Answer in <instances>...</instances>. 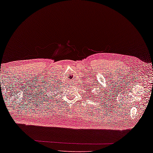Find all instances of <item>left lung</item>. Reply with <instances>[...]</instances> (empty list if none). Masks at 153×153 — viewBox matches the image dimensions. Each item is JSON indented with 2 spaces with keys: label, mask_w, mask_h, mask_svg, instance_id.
Masks as SVG:
<instances>
[{
  "label": "left lung",
  "mask_w": 153,
  "mask_h": 153,
  "mask_svg": "<svg viewBox=\"0 0 153 153\" xmlns=\"http://www.w3.org/2000/svg\"><path fill=\"white\" fill-rule=\"evenodd\" d=\"M97 82H98V81H97ZM97 81H96V82H95V83H95H95H94V85H92V86H93V88H94V87L97 88V85L98 84V83H97ZM100 88H101V87H100ZM88 92H90V91H88ZM87 93H88V92H87ZM91 93H92V92H91ZM99 94H100V93H99ZM103 95H104V94H103Z\"/></svg>",
  "instance_id": "obj_1"
}]
</instances>
